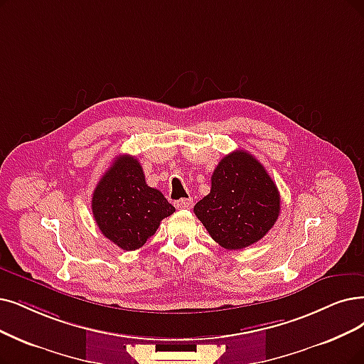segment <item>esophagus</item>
Listing matches in <instances>:
<instances>
[{"label":"esophagus","instance_id":"1","mask_svg":"<svg viewBox=\"0 0 364 364\" xmlns=\"http://www.w3.org/2000/svg\"><path fill=\"white\" fill-rule=\"evenodd\" d=\"M174 206L178 209H191L193 208V200L191 198H181L176 203H174Z\"/></svg>","mask_w":364,"mask_h":364}]
</instances>
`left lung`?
I'll return each instance as SVG.
<instances>
[{"label":"left lung","instance_id":"left-lung-1","mask_svg":"<svg viewBox=\"0 0 364 364\" xmlns=\"http://www.w3.org/2000/svg\"><path fill=\"white\" fill-rule=\"evenodd\" d=\"M279 210L276 183L246 151H235L221 159L212 174L210 193L194 206L210 237L225 250H243L263 239Z\"/></svg>","mask_w":364,"mask_h":364}]
</instances>
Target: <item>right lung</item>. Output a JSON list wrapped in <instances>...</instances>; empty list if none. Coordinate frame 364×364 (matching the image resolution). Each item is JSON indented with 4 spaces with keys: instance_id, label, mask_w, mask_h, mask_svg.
<instances>
[{
    "instance_id": "obj_1",
    "label": "right lung",
    "mask_w": 364,
    "mask_h": 364,
    "mask_svg": "<svg viewBox=\"0 0 364 364\" xmlns=\"http://www.w3.org/2000/svg\"><path fill=\"white\" fill-rule=\"evenodd\" d=\"M91 208L100 231L124 251L141 248L174 212L161 191L148 186L139 159L129 155L114 158L95 186Z\"/></svg>"
}]
</instances>
